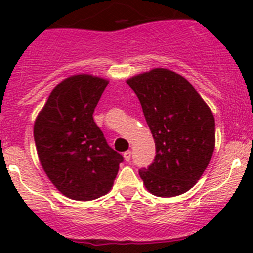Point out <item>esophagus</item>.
Instances as JSON below:
<instances>
[{"label":"esophagus","instance_id":"34e87169","mask_svg":"<svg viewBox=\"0 0 253 253\" xmlns=\"http://www.w3.org/2000/svg\"><path fill=\"white\" fill-rule=\"evenodd\" d=\"M130 158H131V152L130 151L124 152V160L125 161H130Z\"/></svg>","mask_w":253,"mask_h":253}]
</instances>
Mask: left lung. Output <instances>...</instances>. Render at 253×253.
<instances>
[{
	"label": "left lung",
	"mask_w": 253,
	"mask_h": 253,
	"mask_svg": "<svg viewBox=\"0 0 253 253\" xmlns=\"http://www.w3.org/2000/svg\"><path fill=\"white\" fill-rule=\"evenodd\" d=\"M126 84L139 99L156 143V157L139 176L149 193L171 198L202 177L215 147V120L186 78L154 68Z\"/></svg>",
	"instance_id": "8db88e82"
}]
</instances>
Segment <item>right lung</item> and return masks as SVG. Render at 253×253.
<instances>
[{"label": "right lung", "instance_id": "obj_1", "mask_svg": "<svg viewBox=\"0 0 253 253\" xmlns=\"http://www.w3.org/2000/svg\"><path fill=\"white\" fill-rule=\"evenodd\" d=\"M109 81L75 75L49 95L34 124V140L44 172L73 200H93L113 187L123 156L109 147L93 111Z\"/></svg>", "mask_w": 253, "mask_h": 253}]
</instances>
